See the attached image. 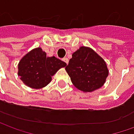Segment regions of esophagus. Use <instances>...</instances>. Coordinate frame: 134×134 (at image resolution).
Listing matches in <instances>:
<instances>
[{
	"mask_svg": "<svg viewBox=\"0 0 134 134\" xmlns=\"http://www.w3.org/2000/svg\"><path fill=\"white\" fill-rule=\"evenodd\" d=\"M62 60H63V61L64 62H65V63H66V64H68V62H69V60H68V58H67V57H64V58L62 59Z\"/></svg>",
	"mask_w": 134,
	"mask_h": 134,
	"instance_id": "esophagus-1",
	"label": "esophagus"
}]
</instances>
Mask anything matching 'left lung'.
<instances>
[{
    "mask_svg": "<svg viewBox=\"0 0 134 134\" xmlns=\"http://www.w3.org/2000/svg\"><path fill=\"white\" fill-rule=\"evenodd\" d=\"M72 56L65 70L77 89L92 92L103 85L108 70L103 58L85 47H80Z\"/></svg>",
    "mask_w": 134,
    "mask_h": 134,
    "instance_id": "1",
    "label": "left lung"
}]
</instances>
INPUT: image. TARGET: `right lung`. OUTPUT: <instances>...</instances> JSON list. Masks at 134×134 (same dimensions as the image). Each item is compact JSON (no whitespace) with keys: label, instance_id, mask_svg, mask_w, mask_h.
<instances>
[{"label":"right lung","instance_id":"add662e5","mask_svg":"<svg viewBox=\"0 0 134 134\" xmlns=\"http://www.w3.org/2000/svg\"><path fill=\"white\" fill-rule=\"evenodd\" d=\"M67 64L55 57H47L41 48L31 50L21 59L19 75L23 82L31 88H41L48 85L57 71Z\"/></svg>","mask_w":134,"mask_h":134}]
</instances>
